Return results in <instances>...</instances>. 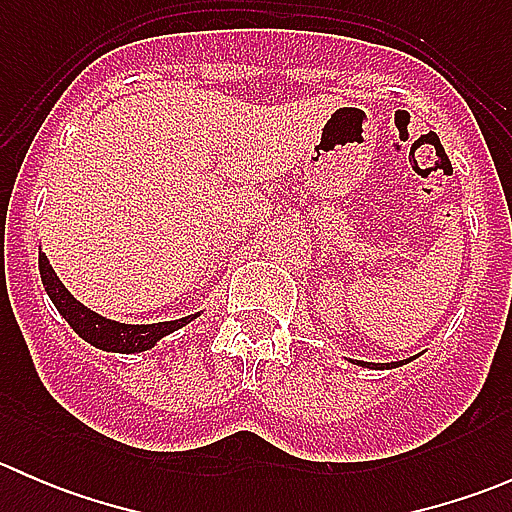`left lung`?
I'll use <instances>...</instances> for the list:
<instances>
[{"mask_svg":"<svg viewBox=\"0 0 512 512\" xmlns=\"http://www.w3.org/2000/svg\"><path fill=\"white\" fill-rule=\"evenodd\" d=\"M406 361H411V359H404V361H391V364H371V361H354V364L366 366V369H396V366L406 364Z\"/></svg>","mask_w":512,"mask_h":512,"instance_id":"1","label":"left lung"}]
</instances>
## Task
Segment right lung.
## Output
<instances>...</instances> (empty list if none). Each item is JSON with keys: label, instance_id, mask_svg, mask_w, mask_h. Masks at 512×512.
Masks as SVG:
<instances>
[{"label": "right lung", "instance_id": "1", "mask_svg": "<svg viewBox=\"0 0 512 512\" xmlns=\"http://www.w3.org/2000/svg\"><path fill=\"white\" fill-rule=\"evenodd\" d=\"M39 275H41V282H44L46 294L51 297L54 307L59 309L61 317L71 324V329H74L81 339L94 344L96 349H103V352H116V354L146 352V349L156 347L160 339L178 332L180 327H185V324L193 322V319L198 317V314H190V317L173 319V322H158V324L113 322V319L101 317V314L91 312L89 307L76 302V299L66 292V287L56 280L46 255L39 257Z\"/></svg>", "mask_w": 512, "mask_h": 512}]
</instances>
